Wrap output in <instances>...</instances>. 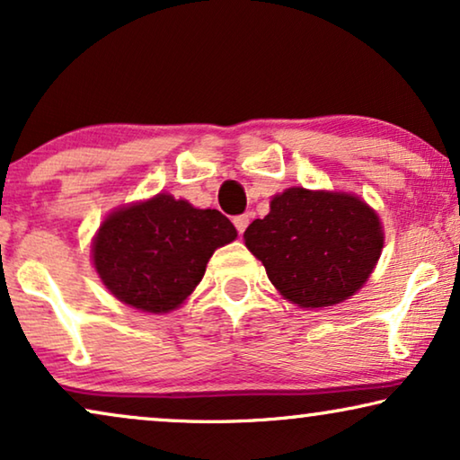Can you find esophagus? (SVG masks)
Instances as JSON below:
<instances>
[{"instance_id": "1", "label": "esophagus", "mask_w": 460, "mask_h": 460, "mask_svg": "<svg viewBox=\"0 0 460 460\" xmlns=\"http://www.w3.org/2000/svg\"><path fill=\"white\" fill-rule=\"evenodd\" d=\"M234 226H236L238 234H243V232L247 230V226H249V216H236L234 217Z\"/></svg>"}]
</instances>
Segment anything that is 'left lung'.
<instances>
[{"mask_svg": "<svg viewBox=\"0 0 460 460\" xmlns=\"http://www.w3.org/2000/svg\"><path fill=\"white\" fill-rule=\"evenodd\" d=\"M244 244L280 295L299 307H329L368 280L383 249L379 216L356 194L287 188L244 230Z\"/></svg>", "mask_w": 460, "mask_h": 460, "instance_id": "1", "label": "left lung"}]
</instances>
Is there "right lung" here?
Masks as SVG:
<instances>
[{
  "mask_svg": "<svg viewBox=\"0 0 460 460\" xmlns=\"http://www.w3.org/2000/svg\"><path fill=\"white\" fill-rule=\"evenodd\" d=\"M234 238L236 228L217 209L161 192L112 211L93 238L92 260L119 301L165 314L194 291L213 251Z\"/></svg>",
  "mask_w": 460,
  "mask_h": 460,
  "instance_id": "add662e5",
  "label": "right lung"
}]
</instances>
